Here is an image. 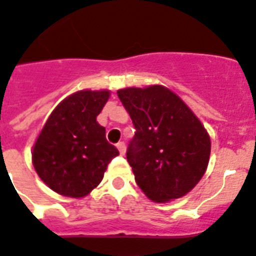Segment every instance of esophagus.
<instances>
[{
  "label": "esophagus",
  "mask_w": 256,
  "mask_h": 256,
  "mask_svg": "<svg viewBox=\"0 0 256 256\" xmlns=\"http://www.w3.org/2000/svg\"><path fill=\"white\" fill-rule=\"evenodd\" d=\"M117 148H118V151H120V154H121V155H124V154L126 152V144H124V142L117 143Z\"/></svg>",
  "instance_id": "34e87169"
}]
</instances>
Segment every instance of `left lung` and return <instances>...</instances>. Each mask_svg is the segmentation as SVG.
<instances>
[{"label": "left lung", "mask_w": 256, "mask_h": 256, "mask_svg": "<svg viewBox=\"0 0 256 256\" xmlns=\"http://www.w3.org/2000/svg\"><path fill=\"white\" fill-rule=\"evenodd\" d=\"M132 124L128 147L135 182L150 200L186 196L206 171L210 138L182 100L162 85L117 92Z\"/></svg>", "instance_id": "8db88e82"}]
</instances>
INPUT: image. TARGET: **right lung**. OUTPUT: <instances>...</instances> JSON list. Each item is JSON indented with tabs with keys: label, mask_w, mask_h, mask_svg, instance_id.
<instances>
[{
	"label": "right lung",
	"mask_w": 256,
	"mask_h": 256,
	"mask_svg": "<svg viewBox=\"0 0 256 256\" xmlns=\"http://www.w3.org/2000/svg\"><path fill=\"white\" fill-rule=\"evenodd\" d=\"M109 90H80L62 101L42 128L32 150L39 178L59 194L86 196L98 186L108 164L120 155L96 118Z\"/></svg>",
	"instance_id": "1"
}]
</instances>
